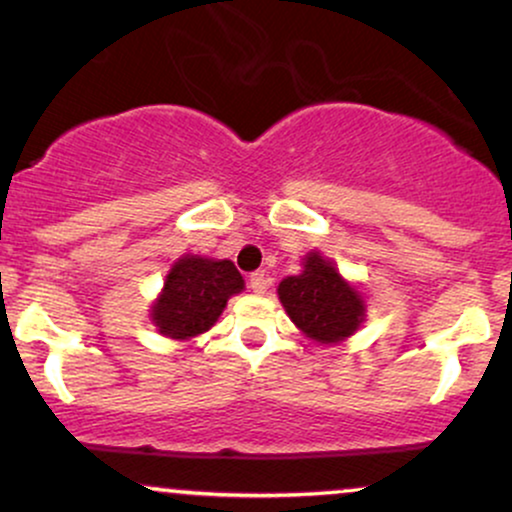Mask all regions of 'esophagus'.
<instances>
[{
  "mask_svg": "<svg viewBox=\"0 0 512 512\" xmlns=\"http://www.w3.org/2000/svg\"><path fill=\"white\" fill-rule=\"evenodd\" d=\"M248 286L255 293H264V291H267V286H269L267 274H264V272H252L250 279H248Z\"/></svg>",
  "mask_w": 512,
  "mask_h": 512,
  "instance_id": "esophagus-1",
  "label": "esophagus"
}]
</instances>
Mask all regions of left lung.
Instances as JSON below:
<instances>
[{
    "instance_id": "1",
    "label": "left lung",
    "mask_w": 512,
    "mask_h": 512,
    "mask_svg": "<svg viewBox=\"0 0 512 512\" xmlns=\"http://www.w3.org/2000/svg\"><path fill=\"white\" fill-rule=\"evenodd\" d=\"M276 293L291 320L315 342H342L363 322L361 296L317 252L305 257L303 274L286 276Z\"/></svg>"
}]
</instances>
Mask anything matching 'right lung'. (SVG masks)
Masks as SVG:
<instances>
[{"mask_svg":"<svg viewBox=\"0 0 512 512\" xmlns=\"http://www.w3.org/2000/svg\"><path fill=\"white\" fill-rule=\"evenodd\" d=\"M243 286V276L231 260L182 257L170 269L166 289L151 310L154 325L173 339L197 337L219 320L228 298Z\"/></svg>","mask_w":512,"mask_h":512,"instance_id":"add662e5","label":"right lung"}]
</instances>
